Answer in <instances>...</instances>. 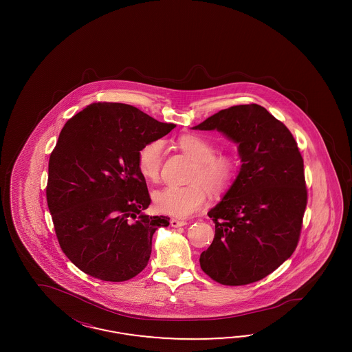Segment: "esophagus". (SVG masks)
Instances as JSON below:
<instances>
[{
	"label": "esophagus",
	"mask_w": 352,
	"mask_h": 352,
	"mask_svg": "<svg viewBox=\"0 0 352 352\" xmlns=\"http://www.w3.org/2000/svg\"><path fill=\"white\" fill-rule=\"evenodd\" d=\"M187 222L186 221H179V219H175V218H171L170 219V226L171 227H174V228H177V227H182V226H186Z\"/></svg>",
	"instance_id": "1"
}]
</instances>
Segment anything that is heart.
<instances>
[{
  "label": "heart",
  "instance_id": "obj_1",
  "mask_svg": "<svg viewBox=\"0 0 352 352\" xmlns=\"http://www.w3.org/2000/svg\"><path fill=\"white\" fill-rule=\"evenodd\" d=\"M178 146L195 161L188 186L168 184L152 193L153 206L159 213L175 218H188L203 209L206 191L213 196L228 191L239 175L240 164L232 152L215 153L208 139L186 134L178 139ZM165 147L162 140H152L138 153V170L147 181H156L160 175Z\"/></svg>",
  "mask_w": 352,
  "mask_h": 352
}]
</instances>
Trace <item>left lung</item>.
<instances>
[{"instance_id": "8db88e82", "label": "left lung", "mask_w": 352, "mask_h": 352, "mask_svg": "<svg viewBox=\"0 0 352 352\" xmlns=\"http://www.w3.org/2000/svg\"><path fill=\"white\" fill-rule=\"evenodd\" d=\"M195 130H217L239 144L234 186L208 215L213 243L200 266L214 281L239 287L274 272L298 244L307 205L303 159L289 129L265 107L222 109Z\"/></svg>"}]
</instances>
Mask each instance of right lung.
Returning a JSON list of instances; mask_svg holds the SVG:
<instances>
[{"label":"right lung","instance_id":"obj_1","mask_svg":"<svg viewBox=\"0 0 352 352\" xmlns=\"http://www.w3.org/2000/svg\"><path fill=\"white\" fill-rule=\"evenodd\" d=\"M174 128L107 102L65 122L50 155L46 199L64 254L87 275L118 283L147 266L152 236L170 218L144 213L151 197L138 153Z\"/></svg>","mask_w":352,"mask_h":352}]
</instances>
